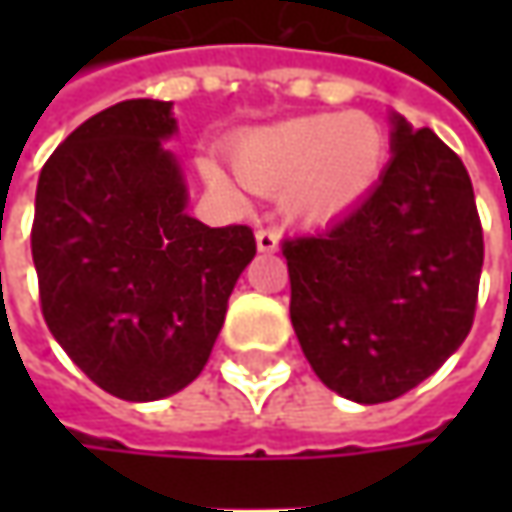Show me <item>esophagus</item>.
Wrapping results in <instances>:
<instances>
[{
	"label": "esophagus",
	"mask_w": 512,
	"mask_h": 512,
	"mask_svg": "<svg viewBox=\"0 0 512 512\" xmlns=\"http://www.w3.org/2000/svg\"><path fill=\"white\" fill-rule=\"evenodd\" d=\"M256 247H259L262 253H276V250H279V233L270 230V227L256 230Z\"/></svg>",
	"instance_id": "34e87169"
}]
</instances>
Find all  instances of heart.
<instances>
[{
  "label": "heart",
  "mask_w": 512,
  "mask_h": 512,
  "mask_svg": "<svg viewBox=\"0 0 512 512\" xmlns=\"http://www.w3.org/2000/svg\"><path fill=\"white\" fill-rule=\"evenodd\" d=\"M242 185L282 190L287 216L325 225L347 216L376 190L387 162V136L367 113H313L245 133L230 153ZM207 179L225 190L222 173Z\"/></svg>",
  "instance_id": "obj_1"
}]
</instances>
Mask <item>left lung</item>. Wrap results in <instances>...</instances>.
<instances>
[{
	"label": "left lung",
	"instance_id": "8db88e82",
	"mask_svg": "<svg viewBox=\"0 0 512 512\" xmlns=\"http://www.w3.org/2000/svg\"><path fill=\"white\" fill-rule=\"evenodd\" d=\"M390 122L393 159L376 190L325 233L282 245L302 353L359 404L399 399L459 350L484 262L462 159L430 128Z\"/></svg>",
	"mask_w": 512,
	"mask_h": 512
}]
</instances>
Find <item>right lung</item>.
<instances>
[{"mask_svg": "<svg viewBox=\"0 0 512 512\" xmlns=\"http://www.w3.org/2000/svg\"><path fill=\"white\" fill-rule=\"evenodd\" d=\"M170 102L128 99L82 122L36 185L30 253L53 339L90 382L156 402L193 382L256 256L247 225L187 216L182 168L162 142Z\"/></svg>", "mask_w": 512, "mask_h": 512, "instance_id": "1", "label": "right lung"}]
</instances>
